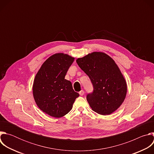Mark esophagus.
<instances>
[{
  "mask_svg": "<svg viewBox=\"0 0 154 154\" xmlns=\"http://www.w3.org/2000/svg\"><path fill=\"white\" fill-rule=\"evenodd\" d=\"M79 94H80V96H83V95L84 94V91H83V90H81V91L79 92Z\"/></svg>",
  "mask_w": 154,
  "mask_h": 154,
  "instance_id": "esophagus-1",
  "label": "esophagus"
}]
</instances>
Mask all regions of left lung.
<instances>
[{
    "label": "left lung",
    "mask_w": 154,
    "mask_h": 154,
    "mask_svg": "<svg viewBox=\"0 0 154 154\" xmlns=\"http://www.w3.org/2000/svg\"><path fill=\"white\" fill-rule=\"evenodd\" d=\"M76 62L93 85V92L86 96L93 110L102 115L116 111L125 98L127 87L115 61L103 52H94Z\"/></svg>",
    "instance_id": "8db88e82"
}]
</instances>
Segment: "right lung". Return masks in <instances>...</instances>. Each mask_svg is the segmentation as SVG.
<instances>
[{"instance_id": "right-lung-1", "label": "right lung", "mask_w": 154, "mask_h": 154, "mask_svg": "<svg viewBox=\"0 0 154 154\" xmlns=\"http://www.w3.org/2000/svg\"><path fill=\"white\" fill-rule=\"evenodd\" d=\"M74 58L58 53L48 58L38 71L33 85V94L39 108L54 118L68 114L79 94L70 81L65 79Z\"/></svg>"}]
</instances>
